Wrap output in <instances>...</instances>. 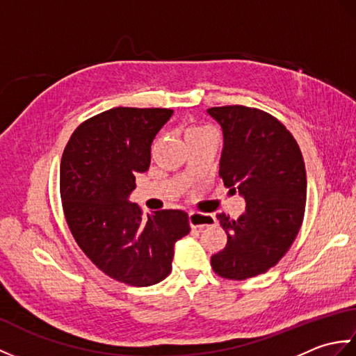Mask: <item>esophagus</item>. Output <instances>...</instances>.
Here are the masks:
<instances>
[{"mask_svg": "<svg viewBox=\"0 0 356 356\" xmlns=\"http://www.w3.org/2000/svg\"><path fill=\"white\" fill-rule=\"evenodd\" d=\"M216 223V218L209 214H202V213H191L190 214V225L191 228L203 229L207 226H213Z\"/></svg>", "mask_w": 356, "mask_h": 356, "instance_id": "esophagus-1", "label": "esophagus"}]
</instances>
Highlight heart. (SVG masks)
<instances>
[{"label":"heart","mask_w":356,"mask_h":356,"mask_svg":"<svg viewBox=\"0 0 356 356\" xmlns=\"http://www.w3.org/2000/svg\"><path fill=\"white\" fill-rule=\"evenodd\" d=\"M208 128H202V127H194V128H190V130L186 131V134H193V133H203L207 131Z\"/></svg>","instance_id":"heart-1"}]
</instances>
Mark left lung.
<instances>
[{
    "label": "left lung",
    "mask_w": 356,
    "mask_h": 356,
    "mask_svg": "<svg viewBox=\"0 0 356 356\" xmlns=\"http://www.w3.org/2000/svg\"><path fill=\"white\" fill-rule=\"evenodd\" d=\"M222 127V177L246 209L237 220L218 214L228 243L211 257L217 275L246 280L282 260L303 223L306 168L293 136L269 113L243 107L208 108Z\"/></svg>",
    "instance_id": "left-lung-1"
}]
</instances>
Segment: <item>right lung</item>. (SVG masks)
Wrapping results in <instances>:
<instances>
[{"mask_svg": "<svg viewBox=\"0 0 356 356\" xmlns=\"http://www.w3.org/2000/svg\"><path fill=\"white\" fill-rule=\"evenodd\" d=\"M170 108L118 107L82 122L67 142L59 171L63 209L72 236L104 274L130 286L170 275L174 245L190 232L185 211L142 217L128 200L136 174L151 162V143Z\"/></svg>", "mask_w": 356, "mask_h": 356, "instance_id": "1", "label": "right lung"}]
</instances>
